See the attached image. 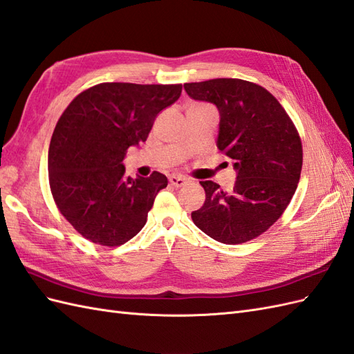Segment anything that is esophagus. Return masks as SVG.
Returning a JSON list of instances; mask_svg holds the SVG:
<instances>
[{"mask_svg":"<svg viewBox=\"0 0 354 354\" xmlns=\"http://www.w3.org/2000/svg\"><path fill=\"white\" fill-rule=\"evenodd\" d=\"M169 180H170V185L175 187V188H180V187H184L187 184V179L183 178V176H178V175H171L169 178Z\"/></svg>","mask_w":354,"mask_h":354,"instance_id":"34e87169","label":"esophagus"}]
</instances>
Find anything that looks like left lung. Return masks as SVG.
<instances>
[{"label":"left lung","mask_w":354,"mask_h":354,"mask_svg":"<svg viewBox=\"0 0 354 354\" xmlns=\"http://www.w3.org/2000/svg\"><path fill=\"white\" fill-rule=\"evenodd\" d=\"M187 94L220 112L218 149L233 160L230 193L201 180L206 201L192 212L207 236L227 245L265 233L288 206L302 170V142L292 118L268 89L242 79L184 84Z\"/></svg>","instance_id":"left-lung-1"}]
</instances>
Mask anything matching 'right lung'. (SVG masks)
<instances>
[{"label":"right lung","instance_id":"1","mask_svg":"<svg viewBox=\"0 0 354 354\" xmlns=\"http://www.w3.org/2000/svg\"><path fill=\"white\" fill-rule=\"evenodd\" d=\"M183 85L104 82L77 94L55 125L49 185L73 229L103 247H120L147 224L167 178H127V149L145 142L157 115L174 104Z\"/></svg>","mask_w":354,"mask_h":354}]
</instances>
